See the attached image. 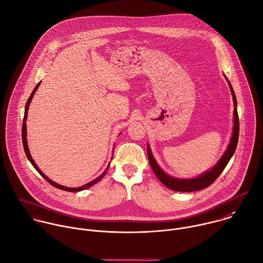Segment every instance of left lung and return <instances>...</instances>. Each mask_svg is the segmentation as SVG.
Segmentation results:
<instances>
[{
    "label": "left lung",
    "mask_w": 263,
    "mask_h": 263,
    "mask_svg": "<svg viewBox=\"0 0 263 263\" xmlns=\"http://www.w3.org/2000/svg\"><path fill=\"white\" fill-rule=\"evenodd\" d=\"M225 78L230 87V92L232 94V99H233V104H234L233 131H232V135L230 138V142L227 146V149L225 151L223 156L220 158V160L214 167H212L208 171L201 173L200 176H198L196 178H192V179H179V178H174V177L169 176V174H167L165 171L162 170V168L158 165L157 161L155 160L149 145L147 144V157H148L151 167H152L153 171L155 172L156 177L160 180V182L165 187H167L171 190H174V191H179V192H193V191H198V190L204 189V188L209 187L210 185H212L217 180V178L222 173V171L228 164L229 160L233 156L236 145H237V141H238L239 121H238V115H237V108H236L237 103H236V97H235L234 91L232 89L231 83L229 82V80L227 79L226 76H225Z\"/></svg>",
    "instance_id": "1"
}]
</instances>
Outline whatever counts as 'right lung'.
I'll use <instances>...</instances> for the list:
<instances>
[{"instance_id": "add662e5", "label": "right lung", "mask_w": 263, "mask_h": 263, "mask_svg": "<svg viewBox=\"0 0 263 263\" xmlns=\"http://www.w3.org/2000/svg\"><path fill=\"white\" fill-rule=\"evenodd\" d=\"M41 82V81H40ZM40 82L36 85V87L35 89L33 90V92H32V94H31V96H30V98H29V100L27 101V104H26V108H25V117H24V123H23V133H22V136H23V144H24V148H25V153H26V155H27V157H28V159H29V161L32 163V165L35 167V169L41 174V177H43L44 178V180H46L50 185H52L53 187H55V188H58V189H61V190H64V191H68V192H79V191H82V190H85V189H87V188H90V187H92L93 185H95L96 183H98L104 176H105V173L107 172V170H108V167H109V164H110V162H109V164H108V166L106 167V169L100 174V176L97 178V179H95V180H93L92 182H90V183H87V184H85V185H83V186H81V187H78V188H69V187H65V186H62V185H59V184H57V183H54L53 181H51V180H49L45 174L39 169V167L37 166V164L35 163V161L33 160V158H32V156H31V154H30V151H29V146H28V141H27V123H26V121H27V117H28V110H29V106H30V103H31V101H32V99H33V96H34V94L36 93V91L38 90V87H39V84H40Z\"/></svg>"}]
</instances>
